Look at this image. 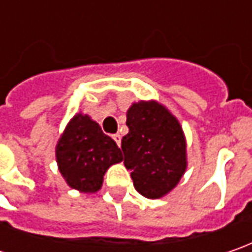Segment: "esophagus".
Returning a JSON list of instances; mask_svg holds the SVG:
<instances>
[{
    "instance_id": "obj_1",
    "label": "esophagus",
    "mask_w": 252,
    "mask_h": 252,
    "mask_svg": "<svg viewBox=\"0 0 252 252\" xmlns=\"http://www.w3.org/2000/svg\"><path fill=\"white\" fill-rule=\"evenodd\" d=\"M112 137H113V140L116 141V144H118V146H121L122 136H121V134H119V133H116V134H113V136H112Z\"/></svg>"
}]
</instances>
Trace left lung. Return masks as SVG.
<instances>
[{"instance_id":"8db88e82","label":"left lung","mask_w":252,"mask_h":252,"mask_svg":"<svg viewBox=\"0 0 252 252\" xmlns=\"http://www.w3.org/2000/svg\"><path fill=\"white\" fill-rule=\"evenodd\" d=\"M122 139L125 167L136 190L158 199L177 187L187 169V140L178 119L156 101L133 103Z\"/></svg>"}]
</instances>
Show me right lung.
Listing matches in <instances>:
<instances>
[{
	"label": "right lung",
	"mask_w": 252,
	"mask_h": 252,
	"mask_svg": "<svg viewBox=\"0 0 252 252\" xmlns=\"http://www.w3.org/2000/svg\"><path fill=\"white\" fill-rule=\"evenodd\" d=\"M59 171L68 187L84 193L99 190L108 168L123 160L121 149L88 115L77 113L56 146Z\"/></svg>",
	"instance_id": "add662e5"
}]
</instances>
